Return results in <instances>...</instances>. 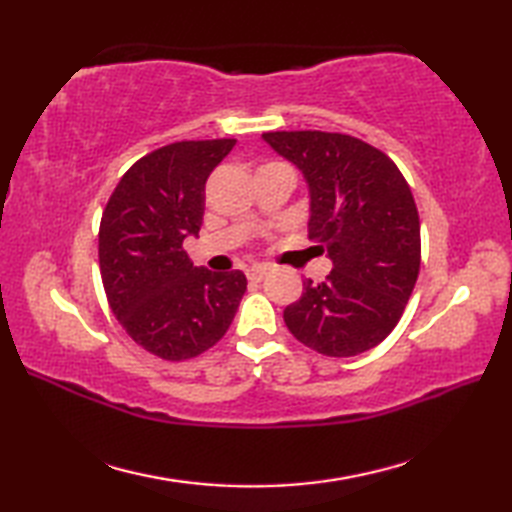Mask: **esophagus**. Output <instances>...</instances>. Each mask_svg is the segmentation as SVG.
Here are the masks:
<instances>
[{
	"label": "esophagus",
	"mask_w": 512,
	"mask_h": 512,
	"mask_svg": "<svg viewBox=\"0 0 512 512\" xmlns=\"http://www.w3.org/2000/svg\"><path fill=\"white\" fill-rule=\"evenodd\" d=\"M266 275H268V270L262 268V266H253V268L246 270V277H248L250 281H255V284H259V281H264Z\"/></svg>",
	"instance_id": "esophagus-1"
}]
</instances>
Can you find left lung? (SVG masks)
<instances>
[{
	"label": "left lung",
	"mask_w": 512,
	"mask_h": 512,
	"mask_svg": "<svg viewBox=\"0 0 512 512\" xmlns=\"http://www.w3.org/2000/svg\"><path fill=\"white\" fill-rule=\"evenodd\" d=\"M308 182V237L332 273L303 281L284 310L295 339L325 356L372 350L396 328L420 273V220L407 180L383 151L347 134L268 132Z\"/></svg>",
	"instance_id": "left-lung-1"
}]
</instances>
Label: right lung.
<instances>
[{"mask_svg":"<svg viewBox=\"0 0 512 512\" xmlns=\"http://www.w3.org/2000/svg\"><path fill=\"white\" fill-rule=\"evenodd\" d=\"M235 138L182 140L127 169L99 231L103 288L118 323L165 361H187L226 334L246 292L242 270L211 273L184 239L198 237L204 184Z\"/></svg>","mask_w":512,"mask_h":512,"instance_id":"obj_1","label":"right lung"}]
</instances>
